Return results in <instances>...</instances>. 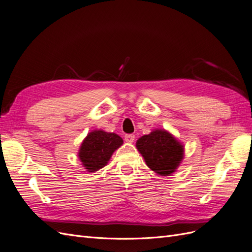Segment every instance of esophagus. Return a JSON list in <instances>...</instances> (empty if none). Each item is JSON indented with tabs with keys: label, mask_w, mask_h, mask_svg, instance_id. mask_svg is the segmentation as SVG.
<instances>
[{
	"label": "esophagus",
	"mask_w": 252,
	"mask_h": 252,
	"mask_svg": "<svg viewBox=\"0 0 252 252\" xmlns=\"http://www.w3.org/2000/svg\"><path fill=\"white\" fill-rule=\"evenodd\" d=\"M134 134H131V133H128V134H125V136H124V140L126 141V142H128V143H132L133 141H134Z\"/></svg>",
	"instance_id": "34e87169"
}]
</instances>
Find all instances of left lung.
<instances>
[{"instance_id":"obj_1","label":"left lung","mask_w":252,"mask_h":252,"mask_svg":"<svg viewBox=\"0 0 252 252\" xmlns=\"http://www.w3.org/2000/svg\"><path fill=\"white\" fill-rule=\"evenodd\" d=\"M136 148L151 170L162 175L175 171L183 158L182 145L165 130H155L136 142Z\"/></svg>"}]
</instances>
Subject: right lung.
Returning <instances> with one entry per match:
<instances>
[{
  "label": "right lung",
  "mask_w": 252,
  "mask_h": 252,
  "mask_svg": "<svg viewBox=\"0 0 252 252\" xmlns=\"http://www.w3.org/2000/svg\"><path fill=\"white\" fill-rule=\"evenodd\" d=\"M123 144L120 135L103 130H94L83 141L79 158L85 169L94 172L107 164L113 151Z\"/></svg>",
  "instance_id": "add662e5"
}]
</instances>
